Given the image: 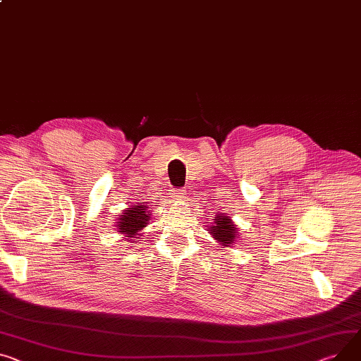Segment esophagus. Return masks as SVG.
<instances>
[{"instance_id": "1", "label": "esophagus", "mask_w": 361, "mask_h": 361, "mask_svg": "<svg viewBox=\"0 0 361 361\" xmlns=\"http://www.w3.org/2000/svg\"><path fill=\"white\" fill-rule=\"evenodd\" d=\"M174 199L176 200H183L184 199V191L181 188L174 190Z\"/></svg>"}]
</instances>
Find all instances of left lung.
<instances>
[{"label":"left lung","mask_w":361,"mask_h":361,"mask_svg":"<svg viewBox=\"0 0 361 361\" xmlns=\"http://www.w3.org/2000/svg\"><path fill=\"white\" fill-rule=\"evenodd\" d=\"M210 233L224 245H231L236 239V228L231 219H228V216H219L218 219H214V225L210 228Z\"/></svg>","instance_id":"obj_1"}]
</instances>
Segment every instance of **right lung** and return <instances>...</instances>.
Segmentation results:
<instances>
[{
    "label": "right lung",
    "mask_w": 361,
    "mask_h": 361,
    "mask_svg": "<svg viewBox=\"0 0 361 361\" xmlns=\"http://www.w3.org/2000/svg\"><path fill=\"white\" fill-rule=\"evenodd\" d=\"M149 216L151 213L145 209V206L140 204V206L130 207V210H126L122 214L120 222H117L118 232L130 235L129 236V241H130V238H133L137 231H140L143 226L148 225Z\"/></svg>",
    "instance_id": "right-lung-1"
}]
</instances>
